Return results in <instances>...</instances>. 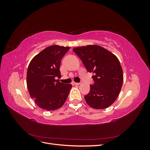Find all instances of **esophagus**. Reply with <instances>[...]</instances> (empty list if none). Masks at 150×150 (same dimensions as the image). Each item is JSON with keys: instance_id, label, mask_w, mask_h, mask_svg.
<instances>
[{"instance_id": "34e87169", "label": "esophagus", "mask_w": 150, "mask_h": 150, "mask_svg": "<svg viewBox=\"0 0 150 150\" xmlns=\"http://www.w3.org/2000/svg\"><path fill=\"white\" fill-rule=\"evenodd\" d=\"M72 84H74V85H79L80 83H75V82H73V83H72Z\"/></svg>"}]
</instances>
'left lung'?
<instances>
[{
  "label": "left lung",
  "instance_id": "1",
  "mask_svg": "<svg viewBox=\"0 0 150 150\" xmlns=\"http://www.w3.org/2000/svg\"><path fill=\"white\" fill-rule=\"evenodd\" d=\"M82 61L88 72L94 74V83L84 96L86 103L97 110L110 106L116 101L123 82L122 67L117 57L108 50L97 45L72 49Z\"/></svg>",
  "mask_w": 150,
  "mask_h": 150
}]
</instances>
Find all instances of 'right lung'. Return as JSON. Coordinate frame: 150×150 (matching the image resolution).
<instances>
[{
    "instance_id": "add662e5",
    "label": "right lung",
    "mask_w": 150,
    "mask_h": 150,
    "mask_svg": "<svg viewBox=\"0 0 150 150\" xmlns=\"http://www.w3.org/2000/svg\"><path fill=\"white\" fill-rule=\"evenodd\" d=\"M69 47L54 45L44 49L31 60L27 71V86L30 97L37 105L47 111L60 108L66 102L72 88L60 78L62 58Z\"/></svg>"
}]
</instances>
